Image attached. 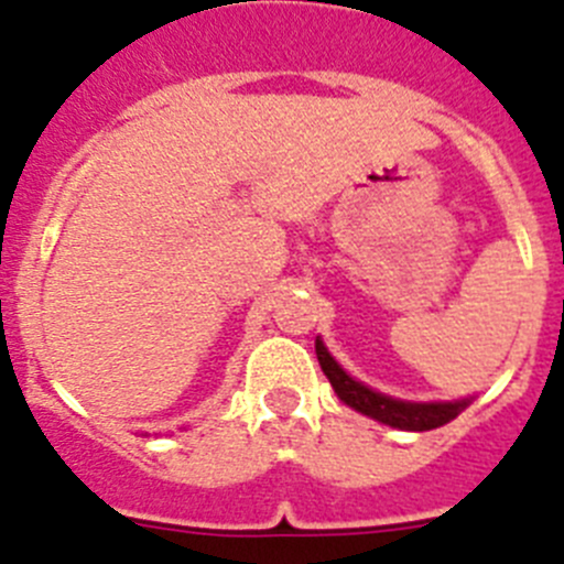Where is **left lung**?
<instances>
[{
	"label": "left lung",
	"instance_id": "obj_1",
	"mask_svg": "<svg viewBox=\"0 0 564 564\" xmlns=\"http://www.w3.org/2000/svg\"><path fill=\"white\" fill-rule=\"evenodd\" d=\"M316 356L322 364V372L330 378L333 390L341 398L347 406H352L356 412L367 417H376V421L387 423V426H395V430L406 432H430L443 426V423L455 421L463 410L468 406V398L463 401H437V403H412V401H398V398L383 395V392L370 390L364 387L361 381L350 378L341 370V364L327 352L325 341L316 338Z\"/></svg>",
	"mask_w": 564,
	"mask_h": 564
}]
</instances>
